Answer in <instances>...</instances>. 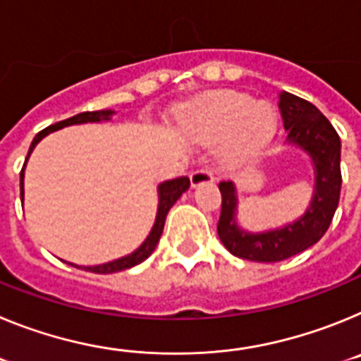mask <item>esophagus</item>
I'll list each match as a JSON object with an SVG mask.
<instances>
[{
	"label": "esophagus",
	"mask_w": 361,
	"mask_h": 361,
	"mask_svg": "<svg viewBox=\"0 0 361 361\" xmlns=\"http://www.w3.org/2000/svg\"><path fill=\"white\" fill-rule=\"evenodd\" d=\"M215 180H216L215 175H213L209 170H197L190 175L191 188H197L200 186V184H206V183H215Z\"/></svg>",
	"instance_id": "obj_1"
}]
</instances>
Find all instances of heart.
<instances>
[{"mask_svg":"<svg viewBox=\"0 0 361 361\" xmlns=\"http://www.w3.org/2000/svg\"><path fill=\"white\" fill-rule=\"evenodd\" d=\"M186 126L206 145H219V162L238 168L255 159L276 132V114L267 103L242 94H216L188 111Z\"/></svg>","mask_w":361,"mask_h":361,"instance_id":"heart-1","label":"heart"}]
</instances>
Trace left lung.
Returning a JSON list of instances; mask_svg holds the SVG:
<instances>
[{
	"label": "left lung",
	"instance_id": "obj_1",
	"mask_svg": "<svg viewBox=\"0 0 361 361\" xmlns=\"http://www.w3.org/2000/svg\"><path fill=\"white\" fill-rule=\"evenodd\" d=\"M279 106L288 132V145L296 146L311 159L314 190L304 215L282 228L253 233L242 229L237 222V186L231 180L219 184L222 212L216 231L220 242L231 255L253 262H280L317 244L329 228L342 190V145L333 124L314 104L289 92L280 94Z\"/></svg>",
	"mask_w": 361,
	"mask_h": 361
}]
</instances>
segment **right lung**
I'll list each match as a JSON object with an SVG mask.
<instances>
[{
    "label": "right lung",
    "mask_w": 361,
    "mask_h": 361,
    "mask_svg": "<svg viewBox=\"0 0 361 361\" xmlns=\"http://www.w3.org/2000/svg\"><path fill=\"white\" fill-rule=\"evenodd\" d=\"M116 111L114 110H99V111H82V114H78V116L70 117V119L59 121V123L52 124L49 128L41 130L36 137H34V141H32L30 149H28L27 161L30 157V153L34 152L37 142L47 137L49 133L56 132V130L66 128V126H72V124H85V123H103V121H110L111 116H114ZM27 161H25V166H27ZM25 166L23 170H21V175H19V180H21V204H23L25 199V188H23V180H25ZM190 188V178L188 177H178V178H171V180H164L157 186V193H159V204H157V216H155V222L152 226V231L148 233V237L145 238L139 247L135 251H132L126 257H121L117 260H111V262L106 264H97V266H75V264H70V266H75L79 269L90 271V273H97V275H108V273H117V271H124L130 269V267L137 266V264L145 262L146 258L155 251L159 244V238L162 235V229H164V222H166V215L170 212V208L180 199L184 191Z\"/></svg>",
    "instance_id": "obj_1"
}]
</instances>
